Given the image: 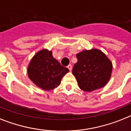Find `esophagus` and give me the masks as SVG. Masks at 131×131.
Wrapping results in <instances>:
<instances>
[{"instance_id": "34e87169", "label": "esophagus", "mask_w": 131, "mask_h": 131, "mask_svg": "<svg viewBox=\"0 0 131 131\" xmlns=\"http://www.w3.org/2000/svg\"><path fill=\"white\" fill-rule=\"evenodd\" d=\"M68 68L69 69V70H70V72H71V71L72 70V65H71V64L69 65V66H68Z\"/></svg>"}]
</instances>
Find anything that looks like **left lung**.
Returning a JSON list of instances; mask_svg holds the SVG:
<instances>
[{
	"label": "left lung",
	"mask_w": 131,
	"mask_h": 131,
	"mask_svg": "<svg viewBox=\"0 0 131 131\" xmlns=\"http://www.w3.org/2000/svg\"><path fill=\"white\" fill-rule=\"evenodd\" d=\"M76 58L78 62L72 73L81 90L92 92L106 85L111 77L112 63L104 53L93 48L78 53Z\"/></svg>",
	"instance_id": "obj_1"
}]
</instances>
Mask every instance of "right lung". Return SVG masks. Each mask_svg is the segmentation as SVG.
<instances>
[{"instance_id": "1", "label": "right lung", "mask_w": 131, "mask_h": 131, "mask_svg": "<svg viewBox=\"0 0 131 131\" xmlns=\"http://www.w3.org/2000/svg\"><path fill=\"white\" fill-rule=\"evenodd\" d=\"M69 72L53 57L52 51L43 49L35 54L27 67V74L34 84L48 91L58 87L61 78Z\"/></svg>"}]
</instances>
